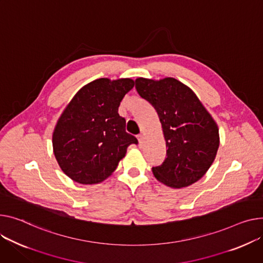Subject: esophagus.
I'll return each instance as SVG.
<instances>
[{"label":"esophagus","mask_w":263,"mask_h":263,"mask_svg":"<svg viewBox=\"0 0 263 263\" xmlns=\"http://www.w3.org/2000/svg\"><path fill=\"white\" fill-rule=\"evenodd\" d=\"M137 139H138V142H139V145H142L143 142H144V134H138L137 135Z\"/></svg>","instance_id":"1"}]
</instances>
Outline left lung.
Wrapping results in <instances>:
<instances>
[{"label": "left lung", "mask_w": 263, "mask_h": 263, "mask_svg": "<svg viewBox=\"0 0 263 263\" xmlns=\"http://www.w3.org/2000/svg\"><path fill=\"white\" fill-rule=\"evenodd\" d=\"M136 91L159 114L167 157L152 168L156 180L172 188L199 181L212 166L219 148V129L188 86L174 78H137Z\"/></svg>", "instance_id": "obj_1"}]
</instances>
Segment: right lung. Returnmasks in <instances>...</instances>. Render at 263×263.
<instances>
[{
	"instance_id": "add662e5",
	"label": "right lung",
	"mask_w": 263,
	"mask_h": 263,
	"mask_svg": "<svg viewBox=\"0 0 263 263\" xmlns=\"http://www.w3.org/2000/svg\"><path fill=\"white\" fill-rule=\"evenodd\" d=\"M132 79L100 78L80 89L61 114L52 133L56 160L68 178L80 184H97L116 169L134 135L126 132L118 114Z\"/></svg>"
}]
</instances>
